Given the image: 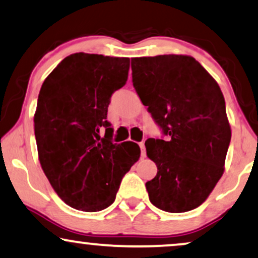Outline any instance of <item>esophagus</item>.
<instances>
[{
	"label": "esophagus",
	"instance_id": "1",
	"mask_svg": "<svg viewBox=\"0 0 258 258\" xmlns=\"http://www.w3.org/2000/svg\"><path fill=\"white\" fill-rule=\"evenodd\" d=\"M139 146H140V151H142V153H140V156H142V158H145L146 157V151H145V145L144 143H139Z\"/></svg>",
	"mask_w": 258,
	"mask_h": 258
}]
</instances>
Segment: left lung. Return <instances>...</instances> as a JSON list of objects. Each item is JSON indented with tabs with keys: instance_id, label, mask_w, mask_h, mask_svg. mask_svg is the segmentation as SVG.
I'll return each instance as SVG.
<instances>
[{
	"instance_id": "obj_1",
	"label": "left lung",
	"mask_w": 258,
	"mask_h": 258,
	"mask_svg": "<svg viewBox=\"0 0 258 258\" xmlns=\"http://www.w3.org/2000/svg\"><path fill=\"white\" fill-rule=\"evenodd\" d=\"M131 68L137 94L167 137L145 142L158 169L145 184L150 201L169 213L194 210L224 172L231 127L223 93L190 56L133 58Z\"/></svg>"
}]
</instances>
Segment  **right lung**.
<instances>
[{
  "label": "right lung",
  "instance_id": "right-lung-1",
  "mask_svg": "<svg viewBox=\"0 0 258 258\" xmlns=\"http://www.w3.org/2000/svg\"><path fill=\"white\" fill-rule=\"evenodd\" d=\"M128 69L130 58L80 52L64 58L41 86L34 114L39 161L58 197L76 210L110 206L139 159L138 144H114L107 120L110 97L126 84Z\"/></svg>",
  "mask_w": 258,
  "mask_h": 258
}]
</instances>
